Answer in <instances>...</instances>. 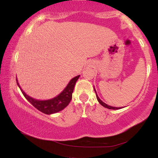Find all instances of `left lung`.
<instances>
[{
  "label": "left lung",
  "instance_id": "1",
  "mask_svg": "<svg viewBox=\"0 0 158 158\" xmlns=\"http://www.w3.org/2000/svg\"><path fill=\"white\" fill-rule=\"evenodd\" d=\"M94 91H95V93H96V96H97V100H98V102H99V104L100 105H102V106H103V107H105V108H108V109H112V110H118V109H120V108H123L122 107H119V108H117V107H113V106H108V105H107V104H106V103L105 102H103L102 100H101L100 99H99V97H98V95H97V91H96V90H95V88H94Z\"/></svg>",
  "mask_w": 158,
  "mask_h": 158
}]
</instances>
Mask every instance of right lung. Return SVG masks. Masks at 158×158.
Segmentation results:
<instances>
[{
    "instance_id": "right-lung-1",
    "label": "right lung",
    "mask_w": 158,
    "mask_h": 158,
    "mask_svg": "<svg viewBox=\"0 0 158 158\" xmlns=\"http://www.w3.org/2000/svg\"><path fill=\"white\" fill-rule=\"evenodd\" d=\"M79 77H80V75L73 77L71 80L69 81L66 88L59 95H57L54 98H52V99H45V100L36 99L35 98H32L30 96L27 95L19 85L17 79H16V81H17V85L19 87L20 90L22 92L23 95L26 98L27 100H28V102H30L35 108H37L42 113L45 114H52L61 111V110H63L68 106V105L70 103L72 99V94L73 92L74 86H75L76 82H77Z\"/></svg>"
}]
</instances>
